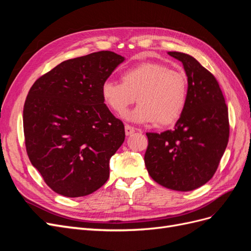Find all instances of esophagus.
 Here are the masks:
<instances>
[{"label": "esophagus", "mask_w": 251, "mask_h": 251, "mask_svg": "<svg viewBox=\"0 0 251 251\" xmlns=\"http://www.w3.org/2000/svg\"><path fill=\"white\" fill-rule=\"evenodd\" d=\"M125 131H126V136H130V135H132L133 133H135L136 128L133 127V126H128V125H126Z\"/></svg>", "instance_id": "1"}]
</instances>
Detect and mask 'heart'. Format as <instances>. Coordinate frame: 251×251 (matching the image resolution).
I'll return each mask as SVG.
<instances>
[{"label":"heart","mask_w":251,"mask_h":251,"mask_svg":"<svg viewBox=\"0 0 251 251\" xmlns=\"http://www.w3.org/2000/svg\"><path fill=\"white\" fill-rule=\"evenodd\" d=\"M104 104L123 115L137 100V108L126 118L137 124L169 126L180 118L187 100V78L179 70L161 63L146 62L121 73V82L105 80L101 85Z\"/></svg>","instance_id":"heart-1"}]
</instances>
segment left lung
I'll return each mask as SVG.
<instances>
[{
	"label": "left lung",
	"instance_id": "1",
	"mask_svg": "<svg viewBox=\"0 0 251 251\" xmlns=\"http://www.w3.org/2000/svg\"><path fill=\"white\" fill-rule=\"evenodd\" d=\"M183 64L187 76L185 109L174 130L147 133L144 163L154 181L189 192L214 176L229 138L228 109L219 83L208 70L182 52H168Z\"/></svg>",
	"mask_w": 251,
	"mask_h": 251
}]
</instances>
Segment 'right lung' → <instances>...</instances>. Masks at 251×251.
Segmentation results:
<instances>
[{
  "mask_svg": "<svg viewBox=\"0 0 251 251\" xmlns=\"http://www.w3.org/2000/svg\"><path fill=\"white\" fill-rule=\"evenodd\" d=\"M125 57L100 51L60 63L37 79L23 111L27 154L55 193L76 198L108 181L125 126L101 97V85Z\"/></svg>",
  "mask_w": 251,
  "mask_h": 251,
  "instance_id": "add662e5",
  "label": "right lung"
}]
</instances>
